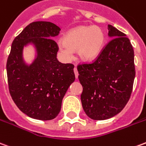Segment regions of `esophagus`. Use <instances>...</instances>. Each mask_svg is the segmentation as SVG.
Returning <instances> with one entry per match:
<instances>
[{"label": "esophagus", "instance_id": "34e87169", "mask_svg": "<svg viewBox=\"0 0 146 146\" xmlns=\"http://www.w3.org/2000/svg\"><path fill=\"white\" fill-rule=\"evenodd\" d=\"M73 70H74V73H75V76H76V78H77L78 77V71H77V70H76V66L74 67V69H73Z\"/></svg>", "mask_w": 146, "mask_h": 146}]
</instances>
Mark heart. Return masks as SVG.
Wrapping results in <instances>:
<instances>
[{"mask_svg": "<svg viewBox=\"0 0 146 146\" xmlns=\"http://www.w3.org/2000/svg\"><path fill=\"white\" fill-rule=\"evenodd\" d=\"M59 43V50L66 59L72 58L73 51L78 50L79 58L92 62L101 53L104 43V34L98 27L81 26L70 31Z\"/></svg>", "mask_w": 146, "mask_h": 146, "instance_id": "1", "label": "heart"}]
</instances>
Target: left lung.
Segmentation results:
<instances>
[{
    "label": "left lung",
    "instance_id": "8db88e82",
    "mask_svg": "<svg viewBox=\"0 0 146 146\" xmlns=\"http://www.w3.org/2000/svg\"><path fill=\"white\" fill-rule=\"evenodd\" d=\"M111 40L91 63L77 66L83 87L82 107L90 119L104 120L116 115L129 101L135 77L134 53L126 35L108 25Z\"/></svg>",
    "mask_w": 146,
    "mask_h": 146
}]
</instances>
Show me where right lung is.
I'll return each mask as SVG.
<instances>
[{
	"label": "right lung",
	"instance_id": "obj_1",
	"mask_svg": "<svg viewBox=\"0 0 146 146\" xmlns=\"http://www.w3.org/2000/svg\"><path fill=\"white\" fill-rule=\"evenodd\" d=\"M59 28L46 21L31 23L13 40L6 69L10 95L20 111L38 120L58 115L66 91L75 80L74 66L57 59L58 46L53 38ZM33 43L37 57L30 66L22 58L23 46Z\"/></svg>",
	"mask_w": 146,
	"mask_h": 146
}]
</instances>
